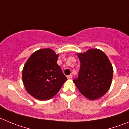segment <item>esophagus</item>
<instances>
[{"mask_svg":"<svg viewBox=\"0 0 129 129\" xmlns=\"http://www.w3.org/2000/svg\"><path fill=\"white\" fill-rule=\"evenodd\" d=\"M67 78H68V79H71L72 78V75H69L67 76Z\"/></svg>","mask_w":129,"mask_h":129,"instance_id":"34e87169","label":"esophagus"}]
</instances>
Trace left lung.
<instances>
[{
    "label": "left lung",
    "mask_w": 129,
    "mask_h": 129,
    "mask_svg": "<svg viewBox=\"0 0 129 129\" xmlns=\"http://www.w3.org/2000/svg\"><path fill=\"white\" fill-rule=\"evenodd\" d=\"M80 61L78 76L73 79L80 92L90 100L105 95L113 78L112 65L108 57L99 49L78 54Z\"/></svg>",
    "instance_id": "1"
}]
</instances>
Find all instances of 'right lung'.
<instances>
[{
	"instance_id": "1",
	"label": "right lung",
	"mask_w": 129,
	"mask_h": 129,
	"mask_svg": "<svg viewBox=\"0 0 129 129\" xmlns=\"http://www.w3.org/2000/svg\"><path fill=\"white\" fill-rule=\"evenodd\" d=\"M58 56L51 49H43L34 52L24 64L23 84L34 98L39 100L51 99L67 80L57 64Z\"/></svg>"
}]
</instances>
